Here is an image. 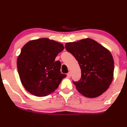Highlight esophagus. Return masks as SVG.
Instances as JSON below:
<instances>
[{
	"label": "esophagus",
	"instance_id": "1",
	"mask_svg": "<svg viewBox=\"0 0 127 127\" xmlns=\"http://www.w3.org/2000/svg\"><path fill=\"white\" fill-rule=\"evenodd\" d=\"M67 76L68 77H71V73H70V72H68L67 73Z\"/></svg>",
	"mask_w": 127,
	"mask_h": 127
}]
</instances>
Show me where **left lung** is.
Masks as SVG:
<instances>
[{"instance_id": "obj_1", "label": "left lung", "mask_w": 127, "mask_h": 127, "mask_svg": "<svg viewBox=\"0 0 127 127\" xmlns=\"http://www.w3.org/2000/svg\"><path fill=\"white\" fill-rule=\"evenodd\" d=\"M67 51L77 60L82 76L73 82L79 92L84 96H99L109 88L114 77V62L111 52L91 38L67 42Z\"/></svg>"}]
</instances>
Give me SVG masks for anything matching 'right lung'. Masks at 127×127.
I'll use <instances>...</instances> for the list:
<instances>
[{"instance_id": "right-lung-1", "label": "right lung", "mask_w": 127, "mask_h": 127, "mask_svg": "<svg viewBox=\"0 0 127 127\" xmlns=\"http://www.w3.org/2000/svg\"><path fill=\"white\" fill-rule=\"evenodd\" d=\"M63 44L47 38L31 40L24 45L17 59L21 83L36 96L48 95L66 77L60 71L61 63L55 61L64 50Z\"/></svg>"}]
</instances>
